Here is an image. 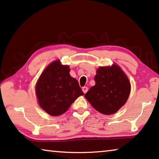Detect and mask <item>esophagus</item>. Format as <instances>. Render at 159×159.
I'll list each match as a JSON object with an SVG mask.
<instances>
[{
	"label": "esophagus",
	"instance_id": "1",
	"mask_svg": "<svg viewBox=\"0 0 159 159\" xmlns=\"http://www.w3.org/2000/svg\"><path fill=\"white\" fill-rule=\"evenodd\" d=\"M82 90H83V92H84V93H86V92L88 91V88L85 87V86L83 87V88H82Z\"/></svg>",
	"mask_w": 159,
	"mask_h": 159
}]
</instances>
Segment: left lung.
Listing matches in <instances>:
<instances>
[{"label": "left lung", "instance_id": "left-lung-1", "mask_svg": "<svg viewBox=\"0 0 159 159\" xmlns=\"http://www.w3.org/2000/svg\"><path fill=\"white\" fill-rule=\"evenodd\" d=\"M95 85L85 94L92 106L100 113L112 115L125 104L131 85L127 75L117 64L100 66L95 76Z\"/></svg>", "mask_w": 159, "mask_h": 159}]
</instances>
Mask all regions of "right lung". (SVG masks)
Here are the masks:
<instances>
[{
    "instance_id": "1",
    "label": "right lung",
    "mask_w": 159,
    "mask_h": 159,
    "mask_svg": "<svg viewBox=\"0 0 159 159\" xmlns=\"http://www.w3.org/2000/svg\"><path fill=\"white\" fill-rule=\"evenodd\" d=\"M70 69L59 60L50 64L37 80L35 91L39 106L52 116L66 112L75 99L84 94Z\"/></svg>"
}]
</instances>
